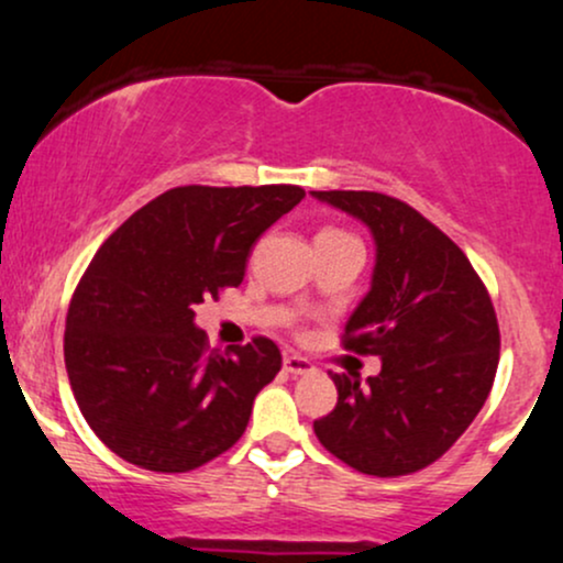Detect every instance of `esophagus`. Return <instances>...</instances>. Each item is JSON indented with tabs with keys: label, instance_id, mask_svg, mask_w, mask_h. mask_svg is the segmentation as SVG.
I'll list each match as a JSON object with an SVG mask.
<instances>
[{
	"label": "esophagus",
	"instance_id": "obj_1",
	"mask_svg": "<svg viewBox=\"0 0 563 563\" xmlns=\"http://www.w3.org/2000/svg\"><path fill=\"white\" fill-rule=\"evenodd\" d=\"M283 367H286V373H290V376H303V373L314 371V365L309 363V360L299 357V354H286V357H283Z\"/></svg>",
	"mask_w": 563,
	"mask_h": 563
}]
</instances>
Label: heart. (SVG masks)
Instances as JSON below:
<instances>
[{
  "mask_svg": "<svg viewBox=\"0 0 563 563\" xmlns=\"http://www.w3.org/2000/svg\"><path fill=\"white\" fill-rule=\"evenodd\" d=\"M320 235H349V232H344V230H322Z\"/></svg>",
  "mask_w": 563,
  "mask_h": 563,
  "instance_id": "obj_1",
  "label": "heart"
}]
</instances>
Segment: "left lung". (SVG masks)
Returning a JSON list of instances; mask_svg holds the SVG:
<instances>
[{"label":"left lung","mask_w":563,"mask_h":563,"mask_svg":"<svg viewBox=\"0 0 563 563\" xmlns=\"http://www.w3.org/2000/svg\"><path fill=\"white\" fill-rule=\"evenodd\" d=\"M363 219L376 238V273L341 344L376 354L360 386L333 373L339 402L314 421L331 455L367 476L416 474L448 452L489 397L500 328L468 256L405 200L371 190H314Z\"/></svg>","instance_id":"left-lung-1"}]
</instances>
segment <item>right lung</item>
I'll return each mask as SVG.
<instances>
[{
	"instance_id": "add662e5",
	"label": "right lung",
	"mask_w": 563,
	"mask_h": 563,
	"mask_svg": "<svg viewBox=\"0 0 563 563\" xmlns=\"http://www.w3.org/2000/svg\"><path fill=\"white\" fill-rule=\"evenodd\" d=\"M301 198L299 185L174 187L100 245L70 299L63 354L76 405L108 450L185 474L243 437L280 349L267 335L209 349L192 309L241 286L254 243Z\"/></svg>"
}]
</instances>
